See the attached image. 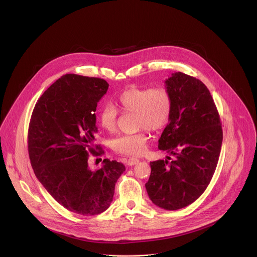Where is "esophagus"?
Returning <instances> with one entry per match:
<instances>
[{
    "label": "esophagus",
    "instance_id": "34e87169",
    "mask_svg": "<svg viewBox=\"0 0 257 257\" xmlns=\"http://www.w3.org/2000/svg\"><path fill=\"white\" fill-rule=\"evenodd\" d=\"M139 162H140V159H138V158H136V157H131V158H128L127 161H126L127 165H130V166L136 165V164H138Z\"/></svg>",
    "mask_w": 257,
    "mask_h": 257
}]
</instances>
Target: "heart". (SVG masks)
<instances>
[{"label":"heart","mask_w":257,"mask_h":257,"mask_svg":"<svg viewBox=\"0 0 257 257\" xmlns=\"http://www.w3.org/2000/svg\"><path fill=\"white\" fill-rule=\"evenodd\" d=\"M116 106L123 112H135L136 124L141 130L136 134L121 135L115 138L112 149L120 154L140 155L147 149L149 131H159L169 121L173 100L170 92L165 87L155 88H130L116 98ZM117 110L106 104L99 111V120L102 127L113 133L116 130Z\"/></svg>","instance_id":"b5f03b06"}]
</instances>
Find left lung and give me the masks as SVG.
<instances>
[{
  "label": "left lung",
  "instance_id": "obj_1",
  "mask_svg": "<svg viewBox=\"0 0 257 257\" xmlns=\"http://www.w3.org/2000/svg\"><path fill=\"white\" fill-rule=\"evenodd\" d=\"M173 109L158 148L174 156L150 162L146 184L152 203L175 211L195 202L207 189L220 156L222 130L219 111L206 85L182 72L165 81Z\"/></svg>",
  "mask_w": 257,
  "mask_h": 257
}]
</instances>
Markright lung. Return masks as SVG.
Returning <instances> with one entry per match:
<instances>
[{"instance_id":"1","label":"right lung","mask_w":257,"mask_h":257,"mask_svg":"<svg viewBox=\"0 0 257 257\" xmlns=\"http://www.w3.org/2000/svg\"><path fill=\"white\" fill-rule=\"evenodd\" d=\"M108 88L101 78L63 75L38 99L29 126V154L38 181L62 207L83 216L110 207L125 170L109 159L95 171L88 165L90 154L104 153L97 151L95 111Z\"/></svg>"}]
</instances>
